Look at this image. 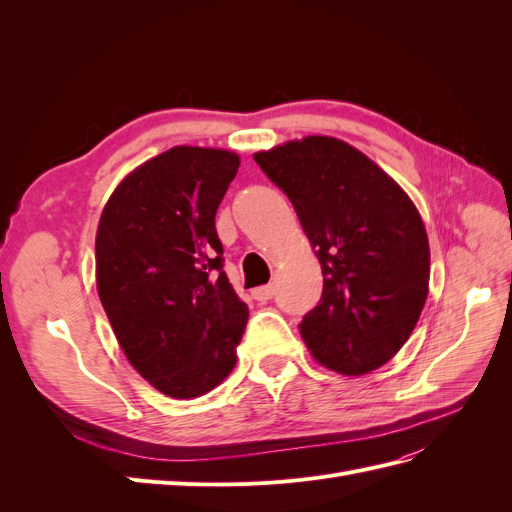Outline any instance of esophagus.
<instances>
[{
	"mask_svg": "<svg viewBox=\"0 0 512 512\" xmlns=\"http://www.w3.org/2000/svg\"><path fill=\"white\" fill-rule=\"evenodd\" d=\"M273 294H275V286H260V288H254L252 290V297L256 299V301H260V303H267V301H271L273 299Z\"/></svg>",
	"mask_w": 512,
	"mask_h": 512,
	"instance_id": "34e87169",
	"label": "esophagus"
}]
</instances>
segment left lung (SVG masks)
<instances>
[{"mask_svg": "<svg viewBox=\"0 0 512 512\" xmlns=\"http://www.w3.org/2000/svg\"><path fill=\"white\" fill-rule=\"evenodd\" d=\"M299 215L324 288L299 324L314 359L363 376L408 342L429 292V241L408 194L359 149L307 136L254 156Z\"/></svg>", "mask_w": 512, "mask_h": 512, "instance_id": "1", "label": "left lung"}]
</instances>
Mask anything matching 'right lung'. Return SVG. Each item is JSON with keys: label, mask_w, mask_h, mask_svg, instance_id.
Here are the masks:
<instances>
[{"label": "right lung", "mask_w": 512, "mask_h": 512, "mask_svg": "<svg viewBox=\"0 0 512 512\" xmlns=\"http://www.w3.org/2000/svg\"><path fill=\"white\" fill-rule=\"evenodd\" d=\"M239 156L173 147L123 179L96 235V282L130 365L168 397L215 389L237 363L247 305L224 273L215 213Z\"/></svg>", "instance_id": "obj_1"}]
</instances>
